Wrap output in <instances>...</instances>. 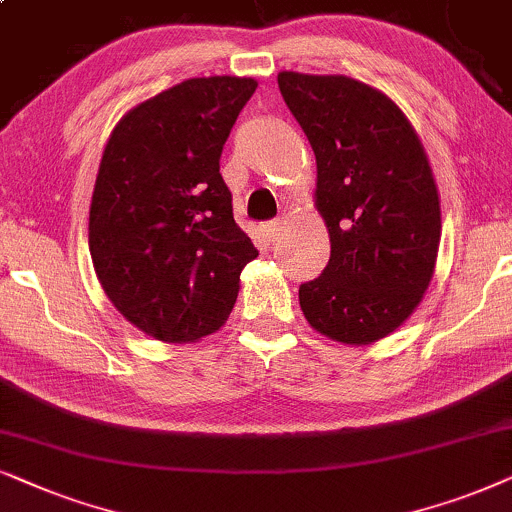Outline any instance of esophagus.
<instances>
[{
  "label": "esophagus",
  "instance_id": "34e87169",
  "mask_svg": "<svg viewBox=\"0 0 512 512\" xmlns=\"http://www.w3.org/2000/svg\"><path fill=\"white\" fill-rule=\"evenodd\" d=\"M262 234H264V238H267L269 243H274L276 238H278V234H281V222L278 220H274V222H267L262 227Z\"/></svg>",
  "mask_w": 512,
  "mask_h": 512
}]
</instances>
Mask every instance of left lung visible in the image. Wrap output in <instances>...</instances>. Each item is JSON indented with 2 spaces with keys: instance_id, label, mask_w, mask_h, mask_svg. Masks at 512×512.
<instances>
[{
  "instance_id": "left-lung-1",
  "label": "left lung",
  "mask_w": 512,
  "mask_h": 512,
  "mask_svg": "<svg viewBox=\"0 0 512 512\" xmlns=\"http://www.w3.org/2000/svg\"><path fill=\"white\" fill-rule=\"evenodd\" d=\"M278 88L316 154L330 234V262L299 285V306L320 335L377 342L417 309L438 257L426 152L398 105L356 79L281 72Z\"/></svg>"
}]
</instances>
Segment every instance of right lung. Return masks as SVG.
I'll return each mask as SVG.
<instances>
[{
    "mask_svg": "<svg viewBox=\"0 0 512 512\" xmlns=\"http://www.w3.org/2000/svg\"><path fill=\"white\" fill-rule=\"evenodd\" d=\"M255 88L238 77L182 81L133 107L102 152L88 215L95 274L124 318L161 342L220 330L257 257L220 173Z\"/></svg>",
    "mask_w": 512,
    "mask_h": 512,
    "instance_id": "1",
    "label": "right lung"
}]
</instances>
